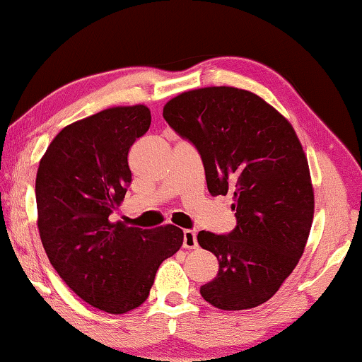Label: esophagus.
Wrapping results in <instances>:
<instances>
[{
	"label": "esophagus",
	"mask_w": 362,
	"mask_h": 362,
	"mask_svg": "<svg viewBox=\"0 0 362 362\" xmlns=\"http://www.w3.org/2000/svg\"><path fill=\"white\" fill-rule=\"evenodd\" d=\"M182 246L187 250L197 248V233L194 230H185L182 232Z\"/></svg>",
	"instance_id": "1"
}]
</instances>
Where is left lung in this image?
Instances as JSON below:
<instances>
[{
  "label": "left lung",
  "instance_id": "1",
  "mask_svg": "<svg viewBox=\"0 0 362 362\" xmlns=\"http://www.w3.org/2000/svg\"><path fill=\"white\" fill-rule=\"evenodd\" d=\"M163 117L201 155L212 196L233 192L237 227L199 232L218 259L201 296L222 310L258 307L300 259L313 220L308 161L289 120L255 93L209 86L177 94Z\"/></svg>",
  "mask_w": 362,
  "mask_h": 362
}]
</instances>
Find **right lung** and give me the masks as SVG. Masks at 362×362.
<instances>
[{
  "instance_id": "right-lung-1",
  "label": "right lung",
  "mask_w": 362,
  "mask_h": 362,
  "mask_svg": "<svg viewBox=\"0 0 362 362\" xmlns=\"http://www.w3.org/2000/svg\"><path fill=\"white\" fill-rule=\"evenodd\" d=\"M150 122L144 104L76 120L52 140L35 177L39 233L52 266L78 297L116 315L142 305L160 264L182 245L175 225L144 230L111 220L132 181L129 150Z\"/></svg>"
}]
</instances>
